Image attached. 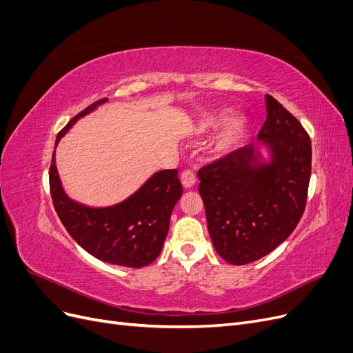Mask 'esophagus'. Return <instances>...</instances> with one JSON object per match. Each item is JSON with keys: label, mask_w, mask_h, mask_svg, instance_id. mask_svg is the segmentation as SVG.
<instances>
[{"label": "esophagus", "mask_w": 353, "mask_h": 353, "mask_svg": "<svg viewBox=\"0 0 353 353\" xmlns=\"http://www.w3.org/2000/svg\"><path fill=\"white\" fill-rule=\"evenodd\" d=\"M181 183H183L184 188H193L196 184V174L191 169H185L181 174Z\"/></svg>", "instance_id": "1"}]
</instances>
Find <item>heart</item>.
<instances>
[{
    "mask_svg": "<svg viewBox=\"0 0 353 353\" xmlns=\"http://www.w3.org/2000/svg\"><path fill=\"white\" fill-rule=\"evenodd\" d=\"M216 119H206L205 122L200 123L199 132L200 134H208L210 130L216 126ZM245 134V123L241 117H232L225 125L221 128L218 132L215 143H213V148L218 154H225L232 152L234 148L241 143L243 137Z\"/></svg>",
    "mask_w": 353,
    "mask_h": 353,
    "instance_id": "heart-1",
    "label": "heart"
}]
</instances>
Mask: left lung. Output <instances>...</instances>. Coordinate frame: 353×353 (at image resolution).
Segmentation results:
<instances>
[{"instance_id": "1", "label": "left lung", "mask_w": 353, "mask_h": 353, "mask_svg": "<svg viewBox=\"0 0 353 353\" xmlns=\"http://www.w3.org/2000/svg\"><path fill=\"white\" fill-rule=\"evenodd\" d=\"M266 113L258 138L271 148L270 163H261L254 147L245 145L199 170L210 239L232 265L254 262L279 248L306 206L311 138L271 95Z\"/></svg>"}]
</instances>
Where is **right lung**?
Instances as JSON below:
<instances>
[{
    "instance_id": "add662e5",
    "label": "right lung",
    "mask_w": 353,
    "mask_h": 353,
    "mask_svg": "<svg viewBox=\"0 0 353 353\" xmlns=\"http://www.w3.org/2000/svg\"><path fill=\"white\" fill-rule=\"evenodd\" d=\"M104 101L105 99L95 101L72 117L59 132L56 145L79 117ZM50 193L61 223L82 249L103 262L141 268L160 254L169 231L170 215L183 196V185L176 169H165L156 172L135 194L119 205L92 209L65 194L52 153Z\"/></svg>"
}]
</instances>
